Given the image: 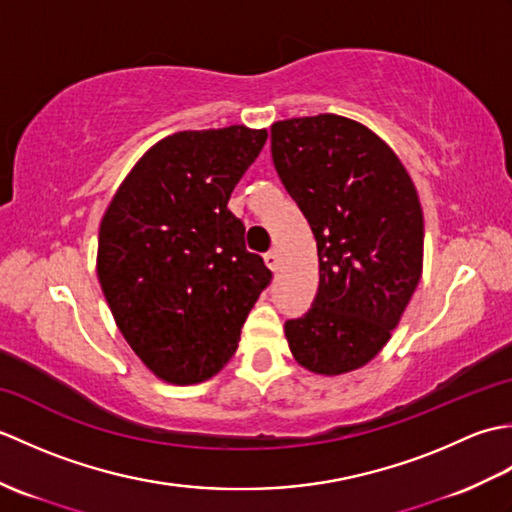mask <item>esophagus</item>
<instances>
[{
    "mask_svg": "<svg viewBox=\"0 0 512 512\" xmlns=\"http://www.w3.org/2000/svg\"><path fill=\"white\" fill-rule=\"evenodd\" d=\"M264 262H266V266L275 273V270L279 268V255L275 253V250H268V253L264 255Z\"/></svg>",
    "mask_w": 512,
    "mask_h": 512,
    "instance_id": "1",
    "label": "esophagus"
}]
</instances>
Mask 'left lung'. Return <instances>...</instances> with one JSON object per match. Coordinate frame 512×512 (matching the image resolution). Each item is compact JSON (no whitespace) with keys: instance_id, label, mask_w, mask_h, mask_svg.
Listing matches in <instances>:
<instances>
[{"instance_id":"left-lung-1","label":"left lung","mask_w":512,"mask_h":512,"mask_svg":"<svg viewBox=\"0 0 512 512\" xmlns=\"http://www.w3.org/2000/svg\"><path fill=\"white\" fill-rule=\"evenodd\" d=\"M270 151L319 253L317 297L284 325L290 352L314 374L352 372L383 350L420 281L416 187L385 140L345 116L279 121Z\"/></svg>"}]
</instances>
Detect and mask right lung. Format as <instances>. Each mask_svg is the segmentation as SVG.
Wrapping results in <instances>:
<instances>
[{
	"instance_id": "obj_1",
	"label": "right lung",
	"mask_w": 512,
	"mask_h": 512,
	"mask_svg": "<svg viewBox=\"0 0 512 512\" xmlns=\"http://www.w3.org/2000/svg\"><path fill=\"white\" fill-rule=\"evenodd\" d=\"M231 125L162 138L118 187L99 231V275L118 330L151 372L193 385L237 350L273 273L226 209L266 143Z\"/></svg>"
}]
</instances>
